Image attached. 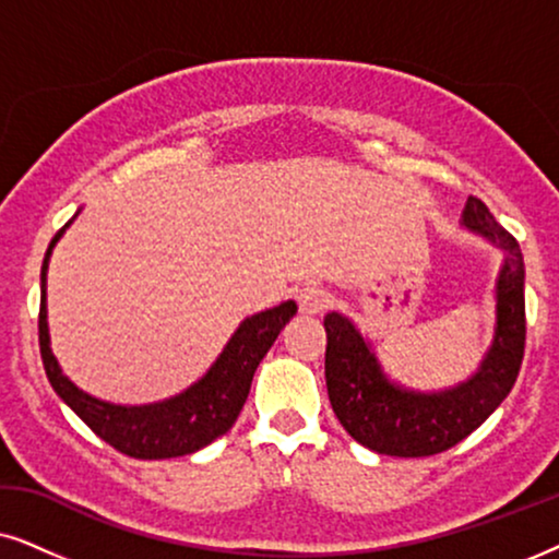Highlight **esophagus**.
I'll use <instances>...</instances> for the list:
<instances>
[{"instance_id": "1", "label": "esophagus", "mask_w": 559, "mask_h": 559, "mask_svg": "<svg viewBox=\"0 0 559 559\" xmlns=\"http://www.w3.org/2000/svg\"><path fill=\"white\" fill-rule=\"evenodd\" d=\"M296 301H299V311L301 314H322V311L326 309V304H330V299H326V294L322 292V288L317 286H307L301 288L299 294H296Z\"/></svg>"}]
</instances>
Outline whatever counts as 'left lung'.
Listing matches in <instances>:
<instances>
[{
    "label": "left lung",
    "mask_w": 559,
    "mask_h": 559,
    "mask_svg": "<svg viewBox=\"0 0 559 559\" xmlns=\"http://www.w3.org/2000/svg\"><path fill=\"white\" fill-rule=\"evenodd\" d=\"M463 227L503 250L496 281V334L478 373L455 389L421 393L389 381L381 362L347 317H324V378L330 404L355 442L393 457H429L473 435L501 406L524 360V258L516 237L471 197Z\"/></svg>",
    "instance_id": "1"
}]
</instances>
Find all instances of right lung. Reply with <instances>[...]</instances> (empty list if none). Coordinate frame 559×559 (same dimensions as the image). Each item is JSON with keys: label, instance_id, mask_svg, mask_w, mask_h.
I'll use <instances>...</instances> for the list:
<instances>
[{"label": "right lung", "instance_id": "add662e5", "mask_svg": "<svg viewBox=\"0 0 559 559\" xmlns=\"http://www.w3.org/2000/svg\"><path fill=\"white\" fill-rule=\"evenodd\" d=\"M71 225V222H69ZM66 225V227H69ZM63 227V229H66ZM63 229H58L48 245L40 271V317H37V334H40V357L46 366V376L53 391L73 414L102 437L111 448L135 460H163L181 457L206 448L217 437L233 427L248 401L252 376L267 349L284 330L288 319L296 314V304L284 301L278 307L248 317L237 326L233 340L222 349L217 362L210 368L202 381L193 383L189 391L178 396L147 406H117L88 396L76 389L61 373L58 360L50 353L48 337V311H46V273L48 260L56 242L61 240Z\"/></svg>", "mask_w": 559, "mask_h": 559}]
</instances>
